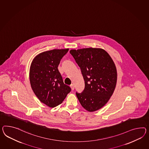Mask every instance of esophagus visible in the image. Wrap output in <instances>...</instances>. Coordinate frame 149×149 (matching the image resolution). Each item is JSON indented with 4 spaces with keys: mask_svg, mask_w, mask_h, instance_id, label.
<instances>
[{
    "mask_svg": "<svg viewBox=\"0 0 149 149\" xmlns=\"http://www.w3.org/2000/svg\"><path fill=\"white\" fill-rule=\"evenodd\" d=\"M70 87L71 88L72 90H73L74 89V85L73 84H71V85H70Z\"/></svg>",
    "mask_w": 149,
    "mask_h": 149,
    "instance_id": "esophagus-1",
    "label": "esophagus"
}]
</instances>
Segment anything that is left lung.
<instances>
[{
  "instance_id": "left-lung-1",
  "label": "left lung",
  "mask_w": 149,
  "mask_h": 149,
  "mask_svg": "<svg viewBox=\"0 0 149 149\" xmlns=\"http://www.w3.org/2000/svg\"><path fill=\"white\" fill-rule=\"evenodd\" d=\"M70 53L80 67L85 81L83 91L76 92L80 104L89 112L99 110L109 101L116 88L117 73L114 62L102 49L71 50Z\"/></svg>"
}]
</instances>
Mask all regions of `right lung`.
I'll list each match as a JSON object with an SVG mask.
<instances>
[{"instance_id": "add662e5", "label": "right lung", "mask_w": 149, "mask_h": 149, "mask_svg": "<svg viewBox=\"0 0 149 149\" xmlns=\"http://www.w3.org/2000/svg\"><path fill=\"white\" fill-rule=\"evenodd\" d=\"M69 49H54L39 54L30 69L31 86L39 100L50 107L63 103L71 91L65 85L58 66Z\"/></svg>"}]
</instances>
